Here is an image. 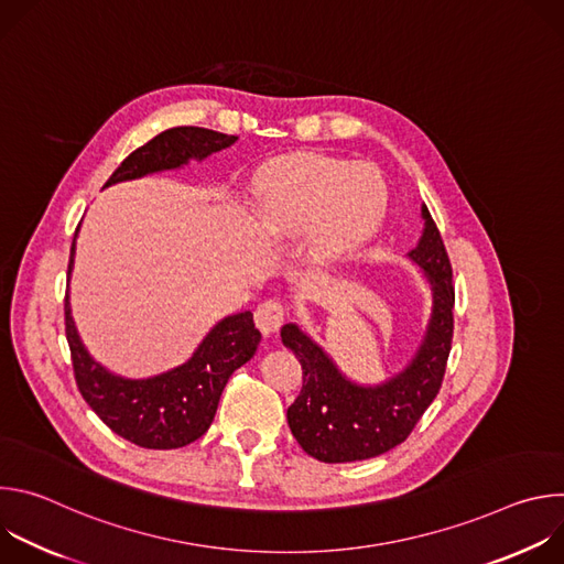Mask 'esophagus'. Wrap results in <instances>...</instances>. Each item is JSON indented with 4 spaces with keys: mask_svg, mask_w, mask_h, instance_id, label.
Returning a JSON list of instances; mask_svg holds the SVG:
<instances>
[{
    "mask_svg": "<svg viewBox=\"0 0 564 564\" xmlns=\"http://www.w3.org/2000/svg\"><path fill=\"white\" fill-rule=\"evenodd\" d=\"M285 318V307L281 301L276 299H270V301H263L257 312H254V321H257V328L263 333V335H272L281 328Z\"/></svg>",
    "mask_w": 564,
    "mask_h": 564,
    "instance_id": "34e87169",
    "label": "esophagus"
}]
</instances>
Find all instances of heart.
Segmentation results:
<instances>
[{
    "instance_id": "b5f03b06",
    "label": "heart",
    "mask_w": 564,
    "mask_h": 564,
    "mask_svg": "<svg viewBox=\"0 0 564 564\" xmlns=\"http://www.w3.org/2000/svg\"><path fill=\"white\" fill-rule=\"evenodd\" d=\"M257 214L276 236L310 227L312 259L335 263L355 254L379 227L386 212V185L370 165L296 153L285 155L257 178Z\"/></svg>"
}]
</instances>
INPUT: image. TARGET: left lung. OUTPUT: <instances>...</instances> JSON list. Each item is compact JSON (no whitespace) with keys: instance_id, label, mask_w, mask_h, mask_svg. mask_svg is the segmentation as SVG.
Instances as JSON below:
<instances>
[{"instance_id":"8db88e82","label":"left lung","mask_w":564,"mask_h":564,"mask_svg":"<svg viewBox=\"0 0 564 564\" xmlns=\"http://www.w3.org/2000/svg\"><path fill=\"white\" fill-rule=\"evenodd\" d=\"M424 231L409 259L424 272L433 310L426 335L399 375L377 386L350 381L333 357L296 324L281 328L303 370V386L288 409V424L301 448L318 462L344 464L377 457L404 442L440 392L453 339V270L431 212L422 205Z\"/></svg>"}]
</instances>
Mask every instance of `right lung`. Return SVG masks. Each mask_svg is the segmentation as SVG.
Returning a JSON list of instances; mask_svg holds the SVG:
<instances>
[{
    "instance_id": "add662e5",
    "label": "right lung",
    "mask_w": 564,
    "mask_h": 564,
    "mask_svg": "<svg viewBox=\"0 0 564 564\" xmlns=\"http://www.w3.org/2000/svg\"><path fill=\"white\" fill-rule=\"evenodd\" d=\"M236 140V135L203 127L167 129L129 153L105 187L155 172L181 170L192 158L203 160ZM73 257L75 238L68 259V281ZM64 326L75 383L91 411L116 435L155 451L187 446L207 433L227 379L254 357L261 341L250 310L229 314L218 321L183 366L149 379H124L109 372L85 348L70 316L68 292L64 299Z\"/></svg>"
}]
</instances>
